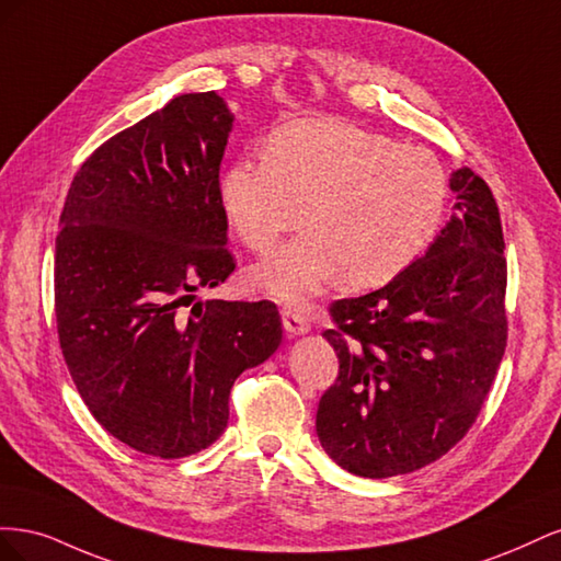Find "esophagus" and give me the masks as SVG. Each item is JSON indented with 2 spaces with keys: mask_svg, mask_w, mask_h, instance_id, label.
Masks as SVG:
<instances>
[{
  "mask_svg": "<svg viewBox=\"0 0 561 561\" xmlns=\"http://www.w3.org/2000/svg\"><path fill=\"white\" fill-rule=\"evenodd\" d=\"M280 318H283L285 332H290V334H307L311 330L309 328V320L304 318L299 311H295V309H283Z\"/></svg>",
  "mask_w": 561,
  "mask_h": 561,
  "instance_id": "1",
  "label": "esophagus"
}]
</instances>
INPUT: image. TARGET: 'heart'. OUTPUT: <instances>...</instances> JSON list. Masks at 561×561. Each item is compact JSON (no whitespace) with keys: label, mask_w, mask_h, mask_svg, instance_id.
I'll list each match as a JSON object with an SVG mask.
<instances>
[{"label":"heart","mask_w":561,"mask_h":561,"mask_svg":"<svg viewBox=\"0 0 561 561\" xmlns=\"http://www.w3.org/2000/svg\"><path fill=\"white\" fill-rule=\"evenodd\" d=\"M449 178L433 151L334 118H304L268 138L266 157L236 159L219 203L236 236L268 252L301 217L307 229L250 271L252 285L301 304L344 274L348 287L400 276L443 225Z\"/></svg>","instance_id":"obj_1"}]
</instances>
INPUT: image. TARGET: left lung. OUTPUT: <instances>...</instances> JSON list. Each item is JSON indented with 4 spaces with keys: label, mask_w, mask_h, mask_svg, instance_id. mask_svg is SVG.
<instances>
[{
    "label": "left lung",
    "mask_w": 561,
    "mask_h": 561,
    "mask_svg": "<svg viewBox=\"0 0 561 561\" xmlns=\"http://www.w3.org/2000/svg\"><path fill=\"white\" fill-rule=\"evenodd\" d=\"M454 215L435 243L379 290L339 299L322 332L339 377L316 433L336 466L381 480L445 456L478 419L507 344L503 229L470 168L449 180Z\"/></svg>",
    "instance_id": "obj_1"
}]
</instances>
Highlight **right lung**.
Segmentation results:
<instances>
[{
    "instance_id": "1",
    "label": "right lung",
    "mask_w": 561,
    "mask_h": 561,
    "mask_svg": "<svg viewBox=\"0 0 561 561\" xmlns=\"http://www.w3.org/2000/svg\"><path fill=\"white\" fill-rule=\"evenodd\" d=\"M231 126L215 91L173 98L81 163L60 215L62 358L100 426L149 456L210 447L233 381L283 339L274 301H194L236 268L219 203Z\"/></svg>"
}]
</instances>
